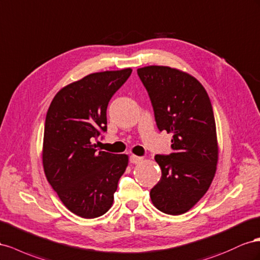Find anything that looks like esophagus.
I'll list each match as a JSON object with an SVG mask.
<instances>
[{"label":"esophagus","instance_id":"esophagus-1","mask_svg":"<svg viewBox=\"0 0 260 260\" xmlns=\"http://www.w3.org/2000/svg\"><path fill=\"white\" fill-rule=\"evenodd\" d=\"M140 161H143V158L142 157H138V155L132 154L131 157H129V162L131 163H134V165H137V163H139Z\"/></svg>","mask_w":260,"mask_h":260}]
</instances>
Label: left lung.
Masks as SVG:
<instances>
[{"instance_id": "1", "label": "left lung", "mask_w": 260, "mask_h": 260, "mask_svg": "<svg viewBox=\"0 0 260 260\" xmlns=\"http://www.w3.org/2000/svg\"><path fill=\"white\" fill-rule=\"evenodd\" d=\"M137 74L149 95L160 132L172 134L170 154H157L161 179L151 188L157 208L177 216L197 204L216 173L218 143L209 95L192 76L168 66H146Z\"/></svg>"}]
</instances>
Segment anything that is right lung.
<instances>
[{"label": "right lung", "mask_w": 260, "mask_h": 260, "mask_svg": "<svg viewBox=\"0 0 260 260\" xmlns=\"http://www.w3.org/2000/svg\"><path fill=\"white\" fill-rule=\"evenodd\" d=\"M132 70L93 73L58 91L44 124L42 161L47 180L73 213L86 219L112 206L126 154L98 151L92 142L107 132V109Z\"/></svg>", "instance_id": "obj_1"}]
</instances>
